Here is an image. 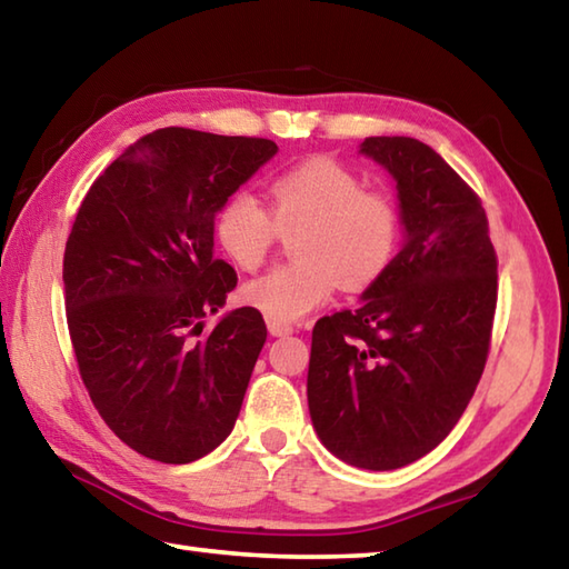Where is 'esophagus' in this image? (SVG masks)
Wrapping results in <instances>:
<instances>
[{"label":"esophagus","mask_w":569,"mask_h":569,"mask_svg":"<svg viewBox=\"0 0 569 569\" xmlns=\"http://www.w3.org/2000/svg\"><path fill=\"white\" fill-rule=\"evenodd\" d=\"M268 333L276 336V338H283V336H291L293 328H291V326H283V323H273V320H268Z\"/></svg>","instance_id":"34e87169"}]
</instances>
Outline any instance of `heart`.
<instances>
[{
  "label": "heart",
  "mask_w": 569,
  "mask_h": 569,
  "mask_svg": "<svg viewBox=\"0 0 569 569\" xmlns=\"http://www.w3.org/2000/svg\"><path fill=\"white\" fill-rule=\"evenodd\" d=\"M296 236L301 261L243 286V301L273 323L291 326L323 306L338 283L363 291L388 271L400 241V216L386 193L328 159L306 161L271 183V213L249 191H236L213 219L216 241L236 266L263 263L278 231Z\"/></svg>",
  "instance_id": "1"
}]
</instances>
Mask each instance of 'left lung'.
Masks as SVG:
<instances>
[{"mask_svg": "<svg viewBox=\"0 0 569 569\" xmlns=\"http://www.w3.org/2000/svg\"><path fill=\"white\" fill-rule=\"evenodd\" d=\"M358 153L396 181L402 243L353 311L316 323L308 410L336 458L398 470L448 438L478 388L498 261L480 199L428 143L368 137Z\"/></svg>", "mask_w": 569, "mask_h": 569, "instance_id": "left-lung-1", "label": "left lung"}]
</instances>
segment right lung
I'll use <instances>...</instances> for the list:
<instances>
[{
    "label": "right lung",
    "mask_w": 569,
    "mask_h": 569,
    "mask_svg": "<svg viewBox=\"0 0 569 569\" xmlns=\"http://www.w3.org/2000/svg\"><path fill=\"white\" fill-rule=\"evenodd\" d=\"M268 139L181 127L149 133L91 186L64 251V298L81 380L139 456L186 465L231 436L266 323L219 313L236 271L213 256L221 203L271 161Z\"/></svg>",
    "instance_id": "add662e5"
}]
</instances>
